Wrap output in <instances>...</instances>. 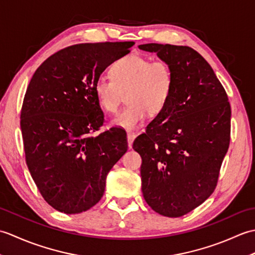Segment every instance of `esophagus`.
Returning <instances> with one entry per match:
<instances>
[{
	"mask_svg": "<svg viewBox=\"0 0 255 255\" xmlns=\"http://www.w3.org/2000/svg\"><path fill=\"white\" fill-rule=\"evenodd\" d=\"M134 138H136V134H134L133 132H128L127 133V140H128V147L129 149L132 148V142Z\"/></svg>",
	"mask_w": 255,
	"mask_h": 255,
	"instance_id": "esophagus-1",
	"label": "esophagus"
}]
</instances>
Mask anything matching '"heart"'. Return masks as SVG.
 Instances as JSON below:
<instances>
[{
	"mask_svg": "<svg viewBox=\"0 0 255 255\" xmlns=\"http://www.w3.org/2000/svg\"><path fill=\"white\" fill-rule=\"evenodd\" d=\"M111 78H99L94 93L100 106L114 113L126 94L128 105L112 119V126L133 130L150 113L158 115L164 110L173 90L174 75L169 63L140 56L128 55L111 68Z\"/></svg>",
	"mask_w": 255,
	"mask_h": 255,
	"instance_id": "1",
	"label": "heart"
}]
</instances>
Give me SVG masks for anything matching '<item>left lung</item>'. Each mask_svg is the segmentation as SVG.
Instances as JSON below:
<instances>
[{"label": "left lung", "mask_w": 255, "mask_h": 255, "mask_svg": "<svg viewBox=\"0 0 255 255\" xmlns=\"http://www.w3.org/2000/svg\"><path fill=\"white\" fill-rule=\"evenodd\" d=\"M170 64L173 90L164 110L133 141L141 155L143 198L155 213L181 217L217 185L230 141L231 108L209 63L187 46L145 44Z\"/></svg>", "instance_id": "8db88e82"}]
</instances>
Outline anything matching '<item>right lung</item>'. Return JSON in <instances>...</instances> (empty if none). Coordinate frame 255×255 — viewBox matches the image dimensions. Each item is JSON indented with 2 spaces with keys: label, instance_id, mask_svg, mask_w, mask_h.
Here are the masks:
<instances>
[{
  "label": "right lung",
  "instance_id": "add662e5",
  "mask_svg": "<svg viewBox=\"0 0 255 255\" xmlns=\"http://www.w3.org/2000/svg\"><path fill=\"white\" fill-rule=\"evenodd\" d=\"M133 45L95 42L64 48L32 75L20 113L26 163L42 197L58 211L80 214L99 203L108 172L126 153L123 129L92 134L104 123L94 84Z\"/></svg>",
  "mask_w": 255,
  "mask_h": 255
}]
</instances>
